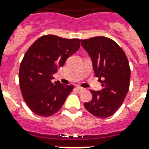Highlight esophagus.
I'll list each match as a JSON object with an SVG mask.
<instances>
[{
    "label": "esophagus",
    "mask_w": 149,
    "mask_h": 149,
    "mask_svg": "<svg viewBox=\"0 0 149 149\" xmlns=\"http://www.w3.org/2000/svg\"><path fill=\"white\" fill-rule=\"evenodd\" d=\"M76 89L79 92V93H81V92H82V91H84V88H83L80 87V86H77V87H76Z\"/></svg>",
    "instance_id": "1"
}]
</instances>
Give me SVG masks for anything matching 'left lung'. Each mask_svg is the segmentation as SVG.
Wrapping results in <instances>:
<instances>
[{"mask_svg":"<svg viewBox=\"0 0 149 149\" xmlns=\"http://www.w3.org/2000/svg\"><path fill=\"white\" fill-rule=\"evenodd\" d=\"M92 59L94 73L101 82L102 90H91L93 99L84 108L97 117L106 118L115 113L128 93L130 67L127 56L118 44L105 37L81 40Z\"/></svg>","mask_w":149,"mask_h":149,"instance_id":"8db88e82","label":"left lung"}]
</instances>
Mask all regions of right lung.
Wrapping results in <instances>:
<instances>
[{
	"mask_svg": "<svg viewBox=\"0 0 149 149\" xmlns=\"http://www.w3.org/2000/svg\"><path fill=\"white\" fill-rule=\"evenodd\" d=\"M80 39L44 35L25 52L19 69L21 94L28 107L47 117L61 109L74 85L52 83V74L80 48Z\"/></svg>",
	"mask_w": 149,
	"mask_h": 149,
	"instance_id": "right-lung-1",
	"label": "right lung"
}]
</instances>
